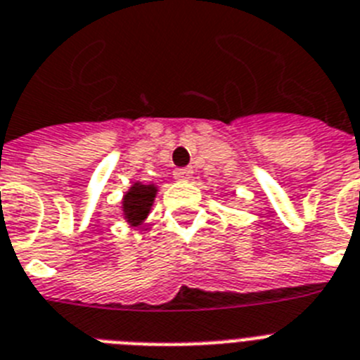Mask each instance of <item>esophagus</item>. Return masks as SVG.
I'll return each instance as SVG.
<instances>
[{
	"instance_id": "34e87169",
	"label": "esophagus",
	"mask_w": 360,
	"mask_h": 360,
	"mask_svg": "<svg viewBox=\"0 0 360 360\" xmlns=\"http://www.w3.org/2000/svg\"><path fill=\"white\" fill-rule=\"evenodd\" d=\"M191 169H176V171H174V178H176L178 182H187V180H191Z\"/></svg>"
}]
</instances>
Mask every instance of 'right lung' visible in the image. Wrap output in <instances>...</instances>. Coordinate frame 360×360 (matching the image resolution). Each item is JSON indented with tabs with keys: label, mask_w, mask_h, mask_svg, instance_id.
Segmentation results:
<instances>
[{
	"label": "right lung",
	"mask_w": 360,
	"mask_h": 360,
	"mask_svg": "<svg viewBox=\"0 0 360 360\" xmlns=\"http://www.w3.org/2000/svg\"><path fill=\"white\" fill-rule=\"evenodd\" d=\"M156 193H158V186H154V184H130V187L121 198V215L129 226L138 228L147 221L148 213L153 210Z\"/></svg>",
	"instance_id": "add662e5"
}]
</instances>
